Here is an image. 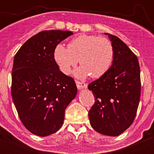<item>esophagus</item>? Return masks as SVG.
<instances>
[{
    "label": "esophagus",
    "instance_id": "obj_1",
    "mask_svg": "<svg viewBox=\"0 0 154 154\" xmlns=\"http://www.w3.org/2000/svg\"><path fill=\"white\" fill-rule=\"evenodd\" d=\"M76 85H77V88H78L79 89H81V88H86V87H87V84H86V83H83V82L77 81V80H76Z\"/></svg>",
    "mask_w": 154,
    "mask_h": 154
}]
</instances>
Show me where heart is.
<instances>
[{
  "label": "heart",
  "instance_id": "b5f03b06",
  "mask_svg": "<svg viewBox=\"0 0 154 154\" xmlns=\"http://www.w3.org/2000/svg\"><path fill=\"white\" fill-rule=\"evenodd\" d=\"M65 48L58 45L54 50V60L61 71L67 74L79 60L81 67L75 75L84 78L90 74L92 78H99L109 69L114 57L111 42L105 37L82 34L69 42Z\"/></svg>",
  "mask_w": 154,
  "mask_h": 154
}]
</instances>
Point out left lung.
Instances as JSON below:
<instances>
[{
    "instance_id": "1",
    "label": "left lung",
    "mask_w": 154,
    "mask_h": 154,
    "mask_svg": "<svg viewBox=\"0 0 154 154\" xmlns=\"http://www.w3.org/2000/svg\"><path fill=\"white\" fill-rule=\"evenodd\" d=\"M109 35L114 49L112 64L104 75L88 84L94 103L88 112L94 130L117 136L133 124L141 94L140 68L134 53L119 38Z\"/></svg>"
}]
</instances>
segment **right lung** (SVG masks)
<instances>
[{
  "label": "right lung",
  "instance_id": "add662e5",
  "mask_svg": "<svg viewBox=\"0 0 154 154\" xmlns=\"http://www.w3.org/2000/svg\"><path fill=\"white\" fill-rule=\"evenodd\" d=\"M71 31L45 30L29 38L15 55L12 100L20 120L32 134L47 136L58 131L65 110L75 97L74 79L60 70L54 50Z\"/></svg>",
  "mask_w": 154,
  "mask_h": 154
}]
</instances>
